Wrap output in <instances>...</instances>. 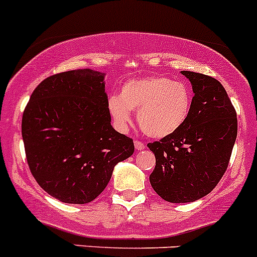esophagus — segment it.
<instances>
[{
    "label": "esophagus",
    "instance_id": "1",
    "mask_svg": "<svg viewBox=\"0 0 257 257\" xmlns=\"http://www.w3.org/2000/svg\"><path fill=\"white\" fill-rule=\"evenodd\" d=\"M145 147H146V146H145V144H144V142H141V141H137V140H136V141H135V148H136L137 151H141V150H144Z\"/></svg>",
    "mask_w": 257,
    "mask_h": 257
}]
</instances>
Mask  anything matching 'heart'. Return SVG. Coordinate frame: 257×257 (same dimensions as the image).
I'll list each match as a JSON object with an SVG mask.
<instances>
[{"label": "heart", "mask_w": 257, "mask_h": 257, "mask_svg": "<svg viewBox=\"0 0 257 257\" xmlns=\"http://www.w3.org/2000/svg\"><path fill=\"white\" fill-rule=\"evenodd\" d=\"M192 100V90L184 81L147 76L126 81L120 96L109 97L107 110L122 128L131 121V110H137V122L142 131L153 139H165L186 123Z\"/></svg>", "instance_id": "obj_1"}]
</instances>
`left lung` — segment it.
Masks as SVG:
<instances>
[{"label":"left lung","instance_id":"8db88e82","mask_svg":"<svg viewBox=\"0 0 257 257\" xmlns=\"http://www.w3.org/2000/svg\"><path fill=\"white\" fill-rule=\"evenodd\" d=\"M181 73L194 92L188 120L176 134L147 145L156 157L151 186L171 203L194 202L215 188L237 135L236 111L224 86L204 74Z\"/></svg>","mask_w":257,"mask_h":257}]
</instances>
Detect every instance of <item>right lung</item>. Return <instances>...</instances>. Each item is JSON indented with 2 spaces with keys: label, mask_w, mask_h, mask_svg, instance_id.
<instances>
[{
  "label": "right lung",
  "mask_w": 257,
  "mask_h": 257,
  "mask_svg": "<svg viewBox=\"0 0 257 257\" xmlns=\"http://www.w3.org/2000/svg\"><path fill=\"white\" fill-rule=\"evenodd\" d=\"M105 74L69 70L44 79L22 117L26 157L34 179L63 203L86 204L110 182L134 142L111 126Z\"/></svg>",
  "instance_id": "1"
}]
</instances>
